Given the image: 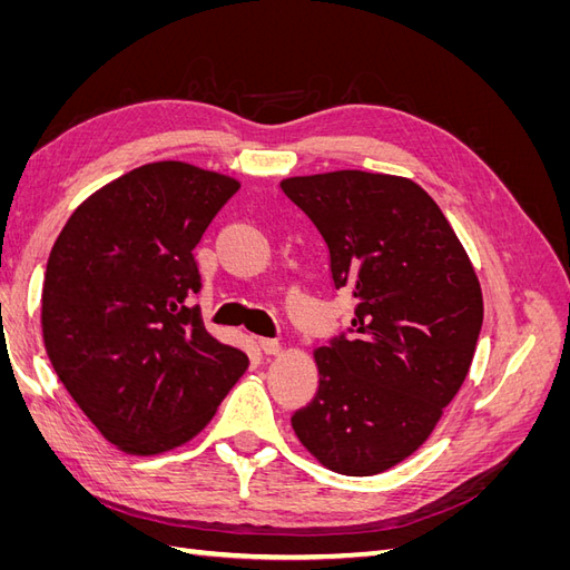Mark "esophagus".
<instances>
[{
	"label": "esophagus",
	"instance_id": "34e87169",
	"mask_svg": "<svg viewBox=\"0 0 570 570\" xmlns=\"http://www.w3.org/2000/svg\"><path fill=\"white\" fill-rule=\"evenodd\" d=\"M258 350H262L264 354L268 356H278L283 352V344L278 340H268V337H262L258 340Z\"/></svg>",
	"mask_w": 570,
	"mask_h": 570
}]
</instances>
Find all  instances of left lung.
I'll list each match as a JSON object with an SVG mask.
<instances>
[{
  "label": "left lung",
  "instance_id": "obj_1",
  "mask_svg": "<svg viewBox=\"0 0 570 570\" xmlns=\"http://www.w3.org/2000/svg\"><path fill=\"white\" fill-rule=\"evenodd\" d=\"M281 187L325 239L335 289L356 299L352 335L314 352L318 392L292 430L325 469L383 473L430 438L469 375L478 275L440 206L409 178L333 170Z\"/></svg>",
  "mask_w": 570,
  "mask_h": 570
}]
</instances>
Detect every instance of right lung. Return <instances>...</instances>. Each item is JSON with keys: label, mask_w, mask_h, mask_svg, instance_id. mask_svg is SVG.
<instances>
[{"label": "right lung", "mask_w": 570, "mask_h": 570, "mask_svg": "<svg viewBox=\"0 0 570 570\" xmlns=\"http://www.w3.org/2000/svg\"><path fill=\"white\" fill-rule=\"evenodd\" d=\"M237 189L185 161L145 164L85 199L51 247L47 356L120 452L157 456L197 438L249 366L187 306L202 287L193 249Z\"/></svg>", "instance_id": "1"}]
</instances>
